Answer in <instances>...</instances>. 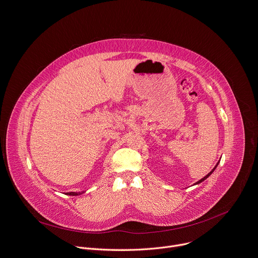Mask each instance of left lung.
I'll use <instances>...</instances> for the list:
<instances>
[{"label":"left lung","instance_id":"obj_1","mask_svg":"<svg viewBox=\"0 0 258 258\" xmlns=\"http://www.w3.org/2000/svg\"><path fill=\"white\" fill-rule=\"evenodd\" d=\"M218 164H219V162H218V163H217V164H216V165H215V167H214V168H213V169H212V170H211V171H210V172H209V173H208V174H207V175H206V176H204V177H203V178H202V179H200V180H199V181H197V182H196V183H195V184H199V183H201V182H203V181H204V180H205V179H207V178H208V177H209V176H210V175H211V174H212V173H213V172H214V170H215V169H216V167H217V166H218Z\"/></svg>","mask_w":258,"mask_h":258}]
</instances>
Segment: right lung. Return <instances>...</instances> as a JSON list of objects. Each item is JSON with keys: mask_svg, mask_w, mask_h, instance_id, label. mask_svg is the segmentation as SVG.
<instances>
[{"mask_svg": "<svg viewBox=\"0 0 258 258\" xmlns=\"http://www.w3.org/2000/svg\"><path fill=\"white\" fill-rule=\"evenodd\" d=\"M83 191H79V192H75V191H71V192H67V195L69 196H79V195H82Z\"/></svg>", "mask_w": 258, "mask_h": 258, "instance_id": "1", "label": "right lung"}]
</instances>
